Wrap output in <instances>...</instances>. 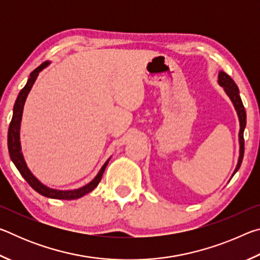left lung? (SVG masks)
I'll return each instance as SVG.
<instances>
[{"label":"left lung","mask_w":260,"mask_h":260,"mask_svg":"<svg viewBox=\"0 0 260 260\" xmlns=\"http://www.w3.org/2000/svg\"><path fill=\"white\" fill-rule=\"evenodd\" d=\"M219 85L222 86L225 88V91L227 93V95L230 96L233 104H234V107L237 111V116H239V119H240V157H239V162H237L236 165V169L234 171V175L237 171H239L240 166L242 164V160H243V155H244V138H243V132L245 128V125H246V114H245V109H244V105L242 103V100H241V96H240V91H239V87H237L236 83L234 82V80L228 76L226 72L223 71H220L219 72Z\"/></svg>","instance_id":"1"}]
</instances>
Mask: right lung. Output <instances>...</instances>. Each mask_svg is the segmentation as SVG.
<instances>
[{"instance_id":"obj_1","label":"right lung","mask_w":260,"mask_h":260,"mask_svg":"<svg viewBox=\"0 0 260 260\" xmlns=\"http://www.w3.org/2000/svg\"><path fill=\"white\" fill-rule=\"evenodd\" d=\"M49 64V61H45L42 63L40 67H38L34 71L29 74V78L27 80V83H26L25 87L20 90V93L18 95V98L16 100V103L14 105V114H12V119L10 122V126H9V132H8V149H9V153H10V158L11 160L14 161V164L16 165L17 169H18L19 173L23 175V178L27 181V183L32 187L35 191H38L39 193H41L42 196L49 197V199H56V200H76V199H80L86 193L90 192L91 190L98 187V184L100 183L101 179L103 177V173L105 171V167H107L109 160L102 166V169L99 172V174L96 175L95 179L93 181L86 184L85 187L76 189V190H55V189H50L39 181V180L34 177V175L29 172V170L27 169V166L25 164L23 153H21V149H20V142H19V127H20V121H21V114H23V109H24V104L26 98L29 93L30 88H32L33 83L37 79L39 72L41 70L45 69L47 65Z\"/></svg>"}]
</instances>
